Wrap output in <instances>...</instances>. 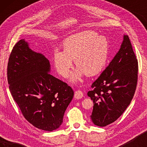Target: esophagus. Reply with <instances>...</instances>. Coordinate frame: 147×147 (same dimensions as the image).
<instances>
[{
    "instance_id": "obj_1",
    "label": "esophagus",
    "mask_w": 147,
    "mask_h": 147,
    "mask_svg": "<svg viewBox=\"0 0 147 147\" xmlns=\"http://www.w3.org/2000/svg\"><path fill=\"white\" fill-rule=\"evenodd\" d=\"M84 96V94L83 92L82 91H80V90H77V91L75 92V94H74V97L76 99L79 100V99H81V98L83 97Z\"/></svg>"
}]
</instances>
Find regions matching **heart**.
<instances>
[{
	"instance_id": "heart-1",
	"label": "heart",
	"mask_w": 147,
	"mask_h": 147,
	"mask_svg": "<svg viewBox=\"0 0 147 147\" xmlns=\"http://www.w3.org/2000/svg\"><path fill=\"white\" fill-rule=\"evenodd\" d=\"M109 51V41L105 37L98 36L92 31H84L66 38L62 43V51H54L52 61L57 73L66 78L74 60L78 67L69 80L77 83L85 74L93 76L100 73L107 63Z\"/></svg>"
}]
</instances>
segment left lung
Listing matches in <instances>:
<instances>
[{
  "label": "left lung",
  "mask_w": 147,
  "mask_h": 147,
  "mask_svg": "<svg viewBox=\"0 0 147 147\" xmlns=\"http://www.w3.org/2000/svg\"><path fill=\"white\" fill-rule=\"evenodd\" d=\"M137 80L138 61L124 35L119 51L88 92L94 102L90 117L95 125L107 126L123 114L133 98Z\"/></svg>",
  "instance_id": "obj_1"
}]
</instances>
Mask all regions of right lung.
<instances>
[{"mask_svg": "<svg viewBox=\"0 0 147 147\" xmlns=\"http://www.w3.org/2000/svg\"><path fill=\"white\" fill-rule=\"evenodd\" d=\"M50 70L49 60L30 49L25 39L14 46L7 66L11 95L25 119L45 131L61 126L74 95L72 88L51 75Z\"/></svg>", "mask_w": 147, "mask_h": 147, "instance_id": "add662e5", "label": "right lung"}]
</instances>
